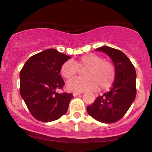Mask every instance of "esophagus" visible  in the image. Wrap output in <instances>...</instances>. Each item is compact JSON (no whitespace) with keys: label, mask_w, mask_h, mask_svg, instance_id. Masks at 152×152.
Segmentation results:
<instances>
[{"label":"esophagus","mask_w":152,"mask_h":152,"mask_svg":"<svg viewBox=\"0 0 152 152\" xmlns=\"http://www.w3.org/2000/svg\"><path fill=\"white\" fill-rule=\"evenodd\" d=\"M83 94L82 92H74L73 93V95L74 96H77V95H79V94Z\"/></svg>","instance_id":"esophagus-1"}]
</instances>
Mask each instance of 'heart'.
Returning <instances> with one entry per match:
<instances>
[{
	"mask_svg": "<svg viewBox=\"0 0 152 152\" xmlns=\"http://www.w3.org/2000/svg\"><path fill=\"white\" fill-rule=\"evenodd\" d=\"M84 69V78H75L68 81L67 88L72 92H83L95 90H107L113 85L116 77L115 67L110 61L103 60L101 56L96 54H88L72 62L67 61L61 66L60 73L66 80L75 77L77 68Z\"/></svg>",
	"mask_w": 152,
	"mask_h": 152,
	"instance_id": "heart-1",
	"label": "heart"
}]
</instances>
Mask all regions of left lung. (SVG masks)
<instances>
[{
  "label": "left lung",
  "instance_id": "left-lung-1",
  "mask_svg": "<svg viewBox=\"0 0 152 152\" xmlns=\"http://www.w3.org/2000/svg\"><path fill=\"white\" fill-rule=\"evenodd\" d=\"M109 56L116 70V77L110 91L96 97L87 107L90 116L103 123H113L128 111L136 96V72L129 58L120 50L109 46L96 49Z\"/></svg>",
  "mask_w": 152,
  "mask_h": 152
}]
</instances>
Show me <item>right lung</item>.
<instances>
[{
	"label": "right lung",
	"mask_w": 152,
	"mask_h": 152,
	"mask_svg": "<svg viewBox=\"0 0 152 152\" xmlns=\"http://www.w3.org/2000/svg\"><path fill=\"white\" fill-rule=\"evenodd\" d=\"M71 57L53 49L31 56L20 73V92L30 113L39 121L52 122L66 113L72 94L56 92L64 82L61 66Z\"/></svg>",
	"instance_id": "right-lung-1"
}]
</instances>
